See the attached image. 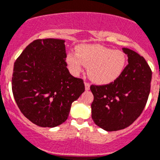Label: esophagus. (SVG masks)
<instances>
[{
    "mask_svg": "<svg viewBox=\"0 0 160 160\" xmlns=\"http://www.w3.org/2000/svg\"><path fill=\"white\" fill-rule=\"evenodd\" d=\"M84 85H85L86 90H89V89H90V83H89L88 82H85V83H84Z\"/></svg>",
    "mask_w": 160,
    "mask_h": 160,
    "instance_id": "1",
    "label": "esophagus"
}]
</instances>
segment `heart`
Listing matches in <instances>:
<instances>
[{"instance_id": "obj_1", "label": "heart", "mask_w": 160, "mask_h": 160, "mask_svg": "<svg viewBox=\"0 0 160 160\" xmlns=\"http://www.w3.org/2000/svg\"><path fill=\"white\" fill-rule=\"evenodd\" d=\"M66 60L73 74H79L84 65L88 67L91 80L104 84L114 81L122 74L127 57L121 50H113L100 44H81L77 48V53H68Z\"/></svg>"}]
</instances>
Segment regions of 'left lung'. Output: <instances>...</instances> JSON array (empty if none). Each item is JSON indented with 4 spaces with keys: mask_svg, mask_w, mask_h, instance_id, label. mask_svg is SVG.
Masks as SVG:
<instances>
[{
    "mask_svg": "<svg viewBox=\"0 0 160 160\" xmlns=\"http://www.w3.org/2000/svg\"><path fill=\"white\" fill-rule=\"evenodd\" d=\"M128 64L113 82L90 87L94 100L92 118L97 126L108 132L130 126L143 112L150 93L152 70L143 57L123 48Z\"/></svg>",
    "mask_w": 160,
    "mask_h": 160,
    "instance_id": "left-lung-1",
    "label": "left lung"
}]
</instances>
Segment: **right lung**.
Segmentation results:
<instances>
[{
    "label": "right lung",
    "mask_w": 160,
    "mask_h": 160,
    "mask_svg": "<svg viewBox=\"0 0 160 160\" xmlns=\"http://www.w3.org/2000/svg\"><path fill=\"white\" fill-rule=\"evenodd\" d=\"M66 57L64 40L38 39L14 63V99L21 113L37 126L64 123L72 102L84 92L83 80L69 73Z\"/></svg>",
    "instance_id": "right-lung-1"
}]
</instances>
